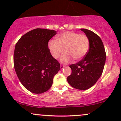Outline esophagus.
<instances>
[{
  "mask_svg": "<svg viewBox=\"0 0 121 121\" xmlns=\"http://www.w3.org/2000/svg\"><path fill=\"white\" fill-rule=\"evenodd\" d=\"M65 67V65H60V69H63Z\"/></svg>",
  "mask_w": 121,
  "mask_h": 121,
  "instance_id": "34e87169",
  "label": "esophagus"
}]
</instances>
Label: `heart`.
<instances>
[{"label":"heart","instance_id":"1","mask_svg":"<svg viewBox=\"0 0 121 121\" xmlns=\"http://www.w3.org/2000/svg\"><path fill=\"white\" fill-rule=\"evenodd\" d=\"M90 42L84 34H79L71 31H65L56 36V40H52L48 43V48L52 56L57 59L63 53L60 62L66 64L74 58L80 60L84 57L89 51Z\"/></svg>","mask_w":121,"mask_h":121}]
</instances>
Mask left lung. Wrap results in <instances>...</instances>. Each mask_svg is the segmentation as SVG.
<instances>
[{
  "label": "left lung",
  "instance_id": "left-lung-1",
  "mask_svg": "<svg viewBox=\"0 0 121 121\" xmlns=\"http://www.w3.org/2000/svg\"><path fill=\"white\" fill-rule=\"evenodd\" d=\"M89 38V50L85 56L76 64L69 65L72 69L67 81L72 87L86 90L92 87L102 75L106 59L103 43L100 37L89 30L81 29Z\"/></svg>",
  "mask_w": 121,
  "mask_h": 121
}]
</instances>
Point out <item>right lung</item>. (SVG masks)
Wrapping results in <instances>:
<instances>
[{"mask_svg":"<svg viewBox=\"0 0 121 121\" xmlns=\"http://www.w3.org/2000/svg\"><path fill=\"white\" fill-rule=\"evenodd\" d=\"M56 34L53 30L36 29L27 32L15 46L14 67L17 77L27 90L35 94L47 91L60 68L48 48Z\"/></svg>","mask_w":121,"mask_h":121,"instance_id":"add662e5","label":"right lung"}]
</instances>
